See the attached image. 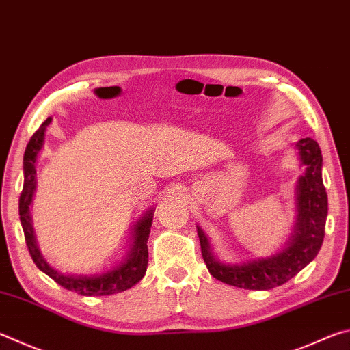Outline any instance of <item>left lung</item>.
I'll use <instances>...</instances> for the list:
<instances>
[{
	"mask_svg": "<svg viewBox=\"0 0 350 350\" xmlns=\"http://www.w3.org/2000/svg\"><path fill=\"white\" fill-rule=\"evenodd\" d=\"M295 148L300 165L306 170L295 185L297 220L289 240L282 251L269 257L224 263L215 257L206 234L197 226L202 257L214 278L241 289L268 291L291 280L319 254L327 217V194L321 177L323 156L319 144L310 137L300 139Z\"/></svg>",
	"mask_w": 350,
	"mask_h": 350,
	"instance_id": "obj_1",
	"label": "left lung"
}]
</instances>
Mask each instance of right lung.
Segmentation results:
<instances>
[{
    "label": "right lung",
    "instance_id": "add662e5",
    "mask_svg": "<svg viewBox=\"0 0 350 350\" xmlns=\"http://www.w3.org/2000/svg\"><path fill=\"white\" fill-rule=\"evenodd\" d=\"M52 122V118H47L40 129L27 144L24 151V185L23 193L20 196V220L24 231L25 243H27L29 252L38 269L47 274L50 278L72 292H78L81 295H111L130 289L137 282L142 280L148 266V246L147 241L150 237V228L153 224V211L154 208H150L141 219H139L131 230V239L125 257L103 274L92 275H79V274H64L58 269L52 268L47 263V260L42 257L38 246L33 225H31L30 206L33 202V196L36 191V161L40 156V151L44 145V133L49 124Z\"/></svg>",
    "mask_w": 350,
    "mask_h": 350
}]
</instances>
